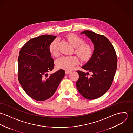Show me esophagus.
Instances as JSON below:
<instances>
[{"label":"esophagus","instance_id":"1","mask_svg":"<svg viewBox=\"0 0 133 133\" xmlns=\"http://www.w3.org/2000/svg\"><path fill=\"white\" fill-rule=\"evenodd\" d=\"M71 73V71H65V74H70V73Z\"/></svg>","mask_w":133,"mask_h":133}]
</instances>
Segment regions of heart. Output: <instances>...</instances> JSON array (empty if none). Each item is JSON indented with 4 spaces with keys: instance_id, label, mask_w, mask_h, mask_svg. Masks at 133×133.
<instances>
[{
    "instance_id": "1",
    "label": "heart",
    "mask_w": 133,
    "mask_h": 133,
    "mask_svg": "<svg viewBox=\"0 0 133 133\" xmlns=\"http://www.w3.org/2000/svg\"><path fill=\"white\" fill-rule=\"evenodd\" d=\"M66 39L69 43L76 48V53L81 59L87 60L92 57L93 53L92 47L88 44L83 43V40L78 35L75 34H69L66 36ZM57 44L58 40L55 39L49 46L50 51L53 56H57L58 54ZM78 62L79 59L75 56H66L59 58L56 64L58 68L71 70Z\"/></svg>"
}]
</instances>
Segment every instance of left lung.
<instances>
[{"instance_id":"left-lung-1","label":"left lung","mask_w":133,"mask_h":133,"mask_svg":"<svg viewBox=\"0 0 133 133\" xmlns=\"http://www.w3.org/2000/svg\"><path fill=\"white\" fill-rule=\"evenodd\" d=\"M85 34L94 44L93 55L81 66L92 73L77 71L79 78L76 87L80 94L89 100L95 99L104 95L111 87L117 66V58L114 47L104 36L85 30Z\"/></svg>"}]
</instances>
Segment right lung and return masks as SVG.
Instances as JSON below:
<instances>
[{"instance_id":"1","label":"right lung","mask_w":133,"mask_h":133,"mask_svg":"<svg viewBox=\"0 0 133 133\" xmlns=\"http://www.w3.org/2000/svg\"><path fill=\"white\" fill-rule=\"evenodd\" d=\"M56 36L43 35L29 40L21 49L18 57V80L30 97L42 101L56 91L65 71L60 69L49 75L54 69L49 46Z\"/></svg>"}]
</instances>
